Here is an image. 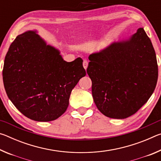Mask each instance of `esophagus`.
Listing matches in <instances>:
<instances>
[{"mask_svg":"<svg viewBox=\"0 0 161 161\" xmlns=\"http://www.w3.org/2000/svg\"><path fill=\"white\" fill-rule=\"evenodd\" d=\"M83 67L85 69H86L87 67H88V61H87L86 59H84V62H83Z\"/></svg>","mask_w":161,"mask_h":161,"instance_id":"obj_1","label":"esophagus"}]
</instances>
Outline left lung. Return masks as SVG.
I'll use <instances>...</instances> for the list:
<instances>
[{
  "instance_id": "obj_1",
  "label": "left lung",
  "mask_w": 161,
  "mask_h": 161,
  "mask_svg": "<svg viewBox=\"0 0 161 161\" xmlns=\"http://www.w3.org/2000/svg\"><path fill=\"white\" fill-rule=\"evenodd\" d=\"M86 72L97 107L112 119H126L148 102L158 69L150 38L140 28L128 40L114 42L89 57Z\"/></svg>"
}]
</instances>
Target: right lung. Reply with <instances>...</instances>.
<instances>
[{
    "label": "right lung",
    "mask_w": 161,
    "mask_h": 161,
    "mask_svg": "<svg viewBox=\"0 0 161 161\" xmlns=\"http://www.w3.org/2000/svg\"><path fill=\"white\" fill-rule=\"evenodd\" d=\"M83 60L67 62L35 31L18 35L5 55L3 80L8 97L20 112L37 121L63 114L70 94L86 75Z\"/></svg>",
    "instance_id": "add662e5"
}]
</instances>
